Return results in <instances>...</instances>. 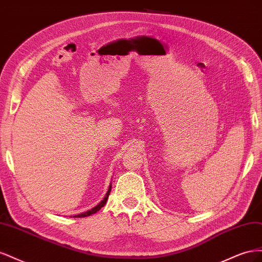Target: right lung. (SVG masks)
I'll return each instance as SVG.
<instances>
[{
  "label": "right lung",
  "mask_w": 262,
  "mask_h": 262,
  "mask_svg": "<svg viewBox=\"0 0 262 262\" xmlns=\"http://www.w3.org/2000/svg\"><path fill=\"white\" fill-rule=\"evenodd\" d=\"M110 191H112V184L109 185V188H108V191H107V193H106V195H105V198L104 199H102L96 207L95 208H93V209H91V210H89V211H86V212H83V213H81V214H77V215H74V217H86V216H90V215H92V214H95L96 213L97 211H99L102 207H104V205L106 204V202H107V200H108V196H109V193H110Z\"/></svg>",
  "instance_id": "obj_1"
}]
</instances>
